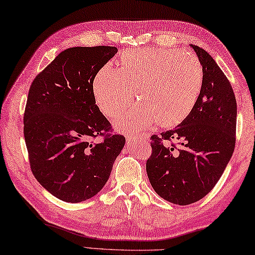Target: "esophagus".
<instances>
[{
    "instance_id": "34e87169",
    "label": "esophagus",
    "mask_w": 255,
    "mask_h": 255,
    "mask_svg": "<svg viewBox=\"0 0 255 255\" xmlns=\"http://www.w3.org/2000/svg\"><path fill=\"white\" fill-rule=\"evenodd\" d=\"M145 137H148V135L147 134H128L127 135V140L128 141H133V140H135V139H145Z\"/></svg>"
}]
</instances>
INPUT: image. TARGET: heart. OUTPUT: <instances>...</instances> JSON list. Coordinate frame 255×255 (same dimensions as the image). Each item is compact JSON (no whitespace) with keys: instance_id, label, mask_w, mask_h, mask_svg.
Masks as SVG:
<instances>
[{"instance_id":"obj_1","label":"heart","mask_w":255,"mask_h":255,"mask_svg":"<svg viewBox=\"0 0 255 255\" xmlns=\"http://www.w3.org/2000/svg\"><path fill=\"white\" fill-rule=\"evenodd\" d=\"M203 70L190 52L167 48L128 49L121 56L120 69L105 65L93 81L96 105L114 119L134 97L140 103L116 120L125 132L148 130L159 122L175 125L193 110L201 93Z\"/></svg>"}]
</instances>
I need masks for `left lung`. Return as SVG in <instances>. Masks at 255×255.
<instances>
[{
  "instance_id": "1",
  "label": "left lung",
  "mask_w": 255,
  "mask_h": 255,
  "mask_svg": "<svg viewBox=\"0 0 255 255\" xmlns=\"http://www.w3.org/2000/svg\"><path fill=\"white\" fill-rule=\"evenodd\" d=\"M191 46L202 65L201 93L178 127L151 135L145 164L156 193L179 206L197 202L214 189L236 141L237 105L231 82L209 54Z\"/></svg>"
}]
</instances>
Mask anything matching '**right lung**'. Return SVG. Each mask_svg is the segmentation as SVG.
<instances>
[{
    "label": "right lung",
    "mask_w": 255,
    "mask_h": 255,
    "mask_svg": "<svg viewBox=\"0 0 255 255\" xmlns=\"http://www.w3.org/2000/svg\"><path fill=\"white\" fill-rule=\"evenodd\" d=\"M118 52L113 46L71 47L37 74L29 88L23 134L43 187L65 202L93 198L106 184L125 143L96 105L93 81ZM102 136L100 143H94Z\"/></svg>",
    "instance_id": "obj_1"
}]
</instances>
